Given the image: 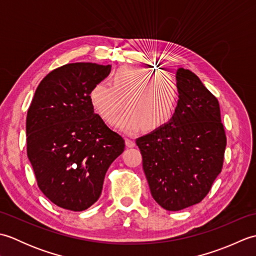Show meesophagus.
Here are the masks:
<instances>
[{
  "label": "esophagus",
  "instance_id": "34e87169",
  "mask_svg": "<svg viewBox=\"0 0 256 256\" xmlns=\"http://www.w3.org/2000/svg\"><path fill=\"white\" fill-rule=\"evenodd\" d=\"M125 145H126L128 148H134V146H135V142H134L133 140H131V138H125Z\"/></svg>",
  "mask_w": 256,
  "mask_h": 256
}]
</instances>
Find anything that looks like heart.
<instances>
[{
  "label": "heart",
  "instance_id": "obj_1",
  "mask_svg": "<svg viewBox=\"0 0 256 256\" xmlns=\"http://www.w3.org/2000/svg\"><path fill=\"white\" fill-rule=\"evenodd\" d=\"M112 80L113 86L96 84L89 94L92 108L104 122L114 123L123 110L124 102L128 112L116 122V128L124 133H134L143 126L154 131L172 118L179 88L170 74L126 66L118 69Z\"/></svg>",
  "mask_w": 256,
  "mask_h": 256
}]
</instances>
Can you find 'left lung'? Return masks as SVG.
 <instances>
[{
	"label": "left lung",
	"mask_w": 256,
	"mask_h": 256,
	"mask_svg": "<svg viewBox=\"0 0 256 256\" xmlns=\"http://www.w3.org/2000/svg\"><path fill=\"white\" fill-rule=\"evenodd\" d=\"M177 106L165 125L136 140L150 194L162 208L200 202L224 164L226 138L216 98L194 72L178 68Z\"/></svg>",
	"instance_id": "obj_1"
}]
</instances>
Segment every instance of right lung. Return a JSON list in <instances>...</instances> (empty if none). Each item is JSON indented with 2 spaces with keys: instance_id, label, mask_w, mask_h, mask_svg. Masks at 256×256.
Listing matches in <instances>:
<instances>
[{
  "instance_id": "1",
  "label": "right lung",
  "mask_w": 256,
  "mask_h": 256,
  "mask_svg": "<svg viewBox=\"0 0 256 256\" xmlns=\"http://www.w3.org/2000/svg\"><path fill=\"white\" fill-rule=\"evenodd\" d=\"M111 64L74 62L40 81L26 118L27 156L38 187L52 202L72 211L99 199L108 168L124 140L94 113L89 94Z\"/></svg>"
}]
</instances>
